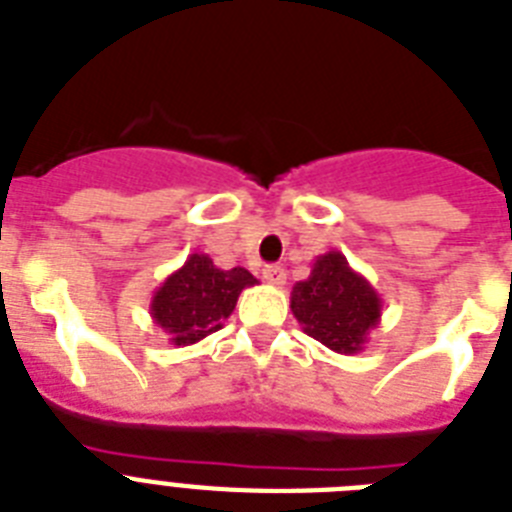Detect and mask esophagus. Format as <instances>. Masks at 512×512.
<instances>
[{
	"instance_id": "obj_1",
	"label": "esophagus",
	"mask_w": 512,
	"mask_h": 512,
	"mask_svg": "<svg viewBox=\"0 0 512 512\" xmlns=\"http://www.w3.org/2000/svg\"><path fill=\"white\" fill-rule=\"evenodd\" d=\"M264 280L269 282V285H274V287H282V285H285V280H287V272H285V269H282V266H277V264L266 266V269H264Z\"/></svg>"
}]
</instances>
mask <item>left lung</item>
<instances>
[{
    "mask_svg": "<svg viewBox=\"0 0 512 512\" xmlns=\"http://www.w3.org/2000/svg\"><path fill=\"white\" fill-rule=\"evenodd\" d=\"M290 308L308 337L353 356L382 319V298L340 251L316 256L308 280L295 282Z\"/></svg>",
    "mask_w": 512,
    "mask_h": 512,
    "instance_id": "8db88e82",
    "label": "left lung"
}]
</instances>
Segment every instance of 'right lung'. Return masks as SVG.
Wrapping results in <instances>:
<instances>
[{"mask_svg":"<svg viewBox=\"0 0 512 512\" xmlns=\"http://www.w3.org/2000/svg\"><path fill=\"white\" fill-rule=\"evenodd\" d=\"M256 282L259 280L243 266L219 269L206 253H190L185 264L156 287L149 314L156 327L170 337V345H196L225 327L238 295Z\"/></svg>","mask_w":512,"mask_h":512,"instance_id":"obj_1","label":"right lung"}]
</instances>
